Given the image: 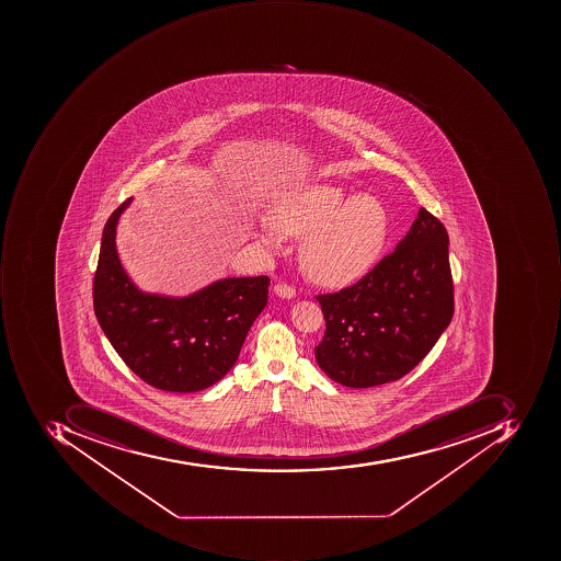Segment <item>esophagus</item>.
<instances>
[{
  "label": "esophagus",
  "mask_w": 561,
  "mask_h": 561,
  "mask_svg": "<svg viewBox=\"0 0 561 561\" xmlns=\"http://www.w3.org/2000/svg\"><path fill=\"white\" fill-rule=\"evenodd\" d=\"M273 294L278 298H283V300H291L295 297V288L294 286L285 285V283H278L273 288Z\"/></svg>",
  "instance_id": "obj_1"
}]
</instances>
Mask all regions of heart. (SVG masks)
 <instances>
[{"label":"heart","instance_id":"b5f03b06","mask_svg":"<svg viewBox=\"0 0 561 561\" xmlns=\"http://www.w3.org/2000/svg\"><path fill=\"white\" fill-rule=\"evenodd\" d=\"M270 224L254 236L270 250L276 232L300 238V263L313 282L345 286L366 276L378 263L389 239V214L370 194L351 195L332 183H308L275 195L267 207Z\"/></svg>","mask_w":561,"mask_h":561}]
</instances>
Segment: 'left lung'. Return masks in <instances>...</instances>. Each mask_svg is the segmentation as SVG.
Returning a JSON list of instances; mask_svg holds the SVG:
<instances>
[{"mask_svg":"<svg viewBox=\"0 0 561 561\" xmlns=\"http://www.w3.org/2000/svg\"><path fill=\"white\" fill-rule=\"evenodd\" d=\"M444 224L420 209L408 234L359 283L317 297L325 335L320 369L347 388L403 378L432 351L454 317V283Z\"/></svg>","mask_w":561,"mask_h":561,"instance_id":"obj_1","label":"left lung"}]
</instances>
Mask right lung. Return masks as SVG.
Masks as SVG:
<instances>
[{
  "mask_svg": "<svg viewBox=\"0 0 561 561\" xmlns=\"http://www.w3.org/2000/svg\"><path fill=\"white\" fill-rule=\"evenodd\" d=\"M133 197L117 207L101 239L94 311L126 366L161 391L195 392L222 379L267 304V276L222 278L187 297L148 294L129 278L116 229Z\"/></svg>",
  "mask_w": 561,
  "mask_h": 561,
  "instance_id": "add662e5",
  "label": "right lung"
}]
</instances>
